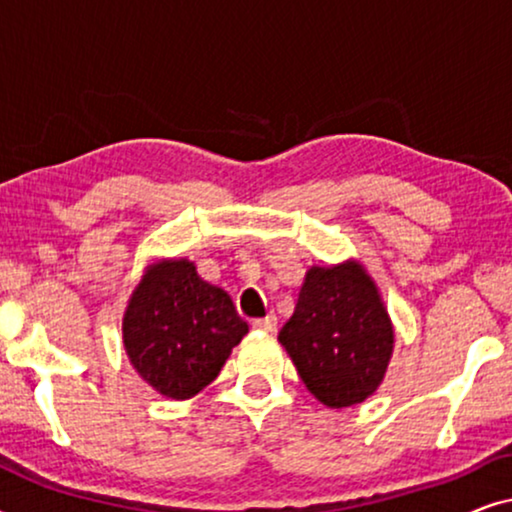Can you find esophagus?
<instances>
[{"label":"esophagus","instance_id":"obj_1","mask_svg":"<svg viewBox=\"0 0 512 512\" xmlns=\"http://www.w3.org/2000/svg\"><path fill=\"white\" fill-rule=\"evenodd\" d=\"M254 328H258V331H265V333H275L277 331V314L270 312L268 317L254 319Z\"/></svg>","mask_w":512,"mask_h":512}]
</instances>
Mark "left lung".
<instances>
[{"mask_svg":"<svg viewBox=\"0 0 512 512\" xmlns=\"http://www.w3.org/2000/svg\"><path fill=\"white\" fill-rule=\"evenodd\" d=\"M300 380L326 408L373 396L394 354V324L359 261L312 265L291 319L279 331Z\"/></svg>","mask_w":512,"mask_h":512,"instance_id":"left-lung-1","label":"left lung"}]
</instances>
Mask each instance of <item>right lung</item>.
<instances>
[{"instance_id":"1","label":"right lung","mask_w":512,"mask_h":512,"mask_svg":"<svg viewBox=\"0 0 512 512\" xmlns=\"http://www.w3.org/2000/svg\"><path fill=\"white\" fill-rule=\"evenodd\" d=\"M249 333L233 298L188 258L144 270L123 314V347L137 375L172 401L200 394Z\"/></svg>"}]
</instances>
